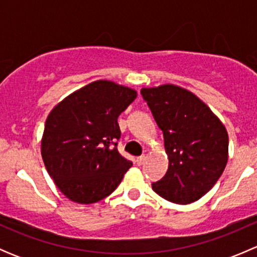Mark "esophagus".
Returning <instances> with one entry per match:
<instances>
[{"label": "esophagus", "mask_w": 257, "mask_h": 257, "mask_svg": "<svg viewBox=\"0 0 257 257\" xmlns=\"http://www.w3.org/2000/svg\"><path fill=\"white\" fill-rule=\"evenodd\" d=\"M136 162H137V164H138V165H143L144 162H145V157H144V155H142V157H138V158H137Z\"/></svg>", "instance_id": "34e87169"}]
</instances>
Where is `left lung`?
Here are the masks:
<instances>
[{"label": "left lung", "instance_id": "left-lung-1", "mask_svg": "<svg viewBox=\"0 0 257 257\" xmlns=\"http://www.w3.org/2000/svg\"><path fill=\"white\" fill-rule=\"evenodd\" d=\"M164 136L169 159L153 190L175 204L203 198L221 177L229 159V136L222 121L194 93L174 84L142 88Z\"/></svg>", "mask_w": 257, "mask_h": 257}]
</instances>
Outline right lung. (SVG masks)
<instances>
[{"mask_svg":"<svg viewBox=\"0 0 257 257\" xmlns=\"http://www.w3.org/2000/svg\"><path fill=\"white\" fill-rule=\"evenodd\" d=\"M137 90L99 79L67 95L48 114L41 154L66 198L93 204L107 198L133 165L119 154L118 116Z\"/></svg>","mask_w":257,"mask_h":257,"instance_id":"1","label":"right lung"}]
</instances>
